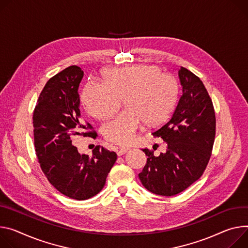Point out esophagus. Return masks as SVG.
<instances>
[{
  "label": "esophagus",
  "mask_w": 248,
  "mask_h": 248,
  "mask_svg": "<svg viewBox=\"0 0 248 248\" xmlns=\"http://www.w3.org/2000/svg\"><path fill=\"white\" fill-rule=\"evenodd\" d=\"M127 151H128V148H127V147H122V148L117 149V154H118L119 156H121V155L125 154Z\"/></svg>",
  "instance_id": "esophagus-1"
}]
</instances>
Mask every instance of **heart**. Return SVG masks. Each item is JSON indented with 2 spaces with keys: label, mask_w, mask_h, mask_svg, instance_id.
Returning <instances> with one entry per match:
<instances>
[{
  "label": "heart",
  "mask_w": 248,
  "mask_h": 248,
  "mask_svg": "<svg viewBox=\"0 0 248 248\" xmlns=\"http://www.w3.org/2000/svg\"><path fill=\"white\" fill-rule=\"evenodd\" d=\"M124 97L126 108L102 126L104 138L117 144L131 142L143 122L163 123L176 104L178 84L155 65H133L106 70L103 81H89L81 93L84 108L96 119L112 114Z\"/></svg>",
  "instance_id": "1"
}]
</instances>
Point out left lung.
Segmentation results:
<instances>
[{"label":"left lung","mask_w":248,"mask_h":248,"mask_svg":"<svg viewBox=\"0 0 248 248\" xmlns=\"http://www.w3.org/2000/svg\"><path fill=\"white\" fill-rule=\"evenodd\" d=\"M178 75L182 95L170 120L152 132L166 142V152L154 156L142 149L147 161L139 174L149 192L167 197L181 193L202 176L216 136L215 110L204 84L184 67Z\"/></svg>","instance_id":"left-lung-1"}]
</instances>
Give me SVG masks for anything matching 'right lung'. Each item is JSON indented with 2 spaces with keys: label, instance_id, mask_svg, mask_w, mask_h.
Here are the masks:
<instances>
[{
  "label": "right lung",
  "instance_id": "obj_1",
  "mask_svg": "<svg viewBox=\"0 0 248 248\" xmlns=\"http://www.w3.org/2000/svg\"><path fill=\"white\" fill-rule=\"evenodd\" d=\"M84 76L80 67H67L50 78L40 93L33 111V138L39 165L50 184L61 194L78 201L97 195L117 160V154L100 145L92 157L78 152L72 138L97 133L83 132L92 125L79 109L78 89Z\"/></svg>",
  "mask_w": 248,
  "mask_h": 248
}]
</instances>
